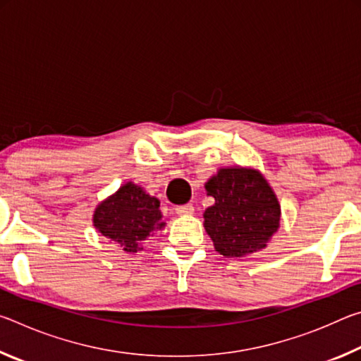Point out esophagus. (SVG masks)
<instances>
[{
  "mask_svg": "<svg viewBox=\"0 0 361 361\" xmlns=\"http://www.w3.org/2000/svg\"><path fill=\"white\" fill-rule=\"evenodd\" d=\"M192 212H194L192 204H185V205L175 207V213H176V215H191Z\"/></svg>",
  "mask_w": 361,
  "mask_h": 361,
  "instance_id": "obj_1",
  "label": "esophagus"
}]
</instances>
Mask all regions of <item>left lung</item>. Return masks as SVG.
Listing matches in <instances>:
<instances>
[{
  "mask_svg": "<svg viewBox=\"0 0 361 361\" xmlns=\"http://www.w3.org/2000/svg\"><path fill=\"white\" fill-rule=\"evenodd\" d=\"M215 204L205 210V231L219 255L240 258L264 248L280 223V205L259 172L221 169L205 185Z\"/></svg>",
  "mask_w": 361,
  "mask_h": 361,
  "instance_id": "1",
  "label": "left lung"
}]
</instances>
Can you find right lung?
Returning <instances> with one entry per match:
<instances>
[{
  "label": "right lung",
  "mask_w": 361,
  "mask_h": 361,
  "mask_svg": "<svg viewBox=\"0 0 361 361\" xmlns=\"http://www.w3.org/2000/svg\"><path fill=\"white\" fill-rule=\"evenodd\" d=\"M159 200L133 183L102 202L94 213V226L103 235L121 243L126 252L137 253L152 231L162 229Z\"/></svg>",
  "instance_id": "1"
}]
</instances>
